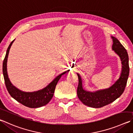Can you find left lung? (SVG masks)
<instances>
[{
	"instance_id": "left-lung-1",
	"label": "left lung",
	"mask_w": 133,
	"mask_h": 133,
	"mask_svg": "<svg viewBox=\"0 0 133 133\" xmlns=\"http://www.w3.org/2000/svg\"><path fill=\"white\" fill-rule=\"evenodd\" d=\"M113 39L112 49L122 61V70L119 78L109 88L90 92L84 90L82 79L79 74L78 77V85L77 87V96L84 105L88 107L99 108L104 107L113 102L123 93L127 84L129 75V56L126 49L116 38L112 37Z\"/></svg>"
}]
</instances>
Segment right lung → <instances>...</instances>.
<instances>
[{"mask_svg": "<svg viewBox=\"0 0 133 133\" xmlns=\"http://www.w3.org/2000/svg\"><path fill=\"white\" fill-rule=\"evenodd\" d=\"M14 41V39L9 46L3 62V74L7 90L12 98L25 107L31 108H37L43 107L49 103V101L51 100L54 96L57 82L62 75L64 74L67 71L59 74L46 87L41 90L34 92H24L18 90L10 81L8 71H7V62H8L9 50Z\"/></svg>", "mask_w": 133, "mask_h": 133, "instance_id": "right-lung-1", "label": "right lung"}]
</instances>
